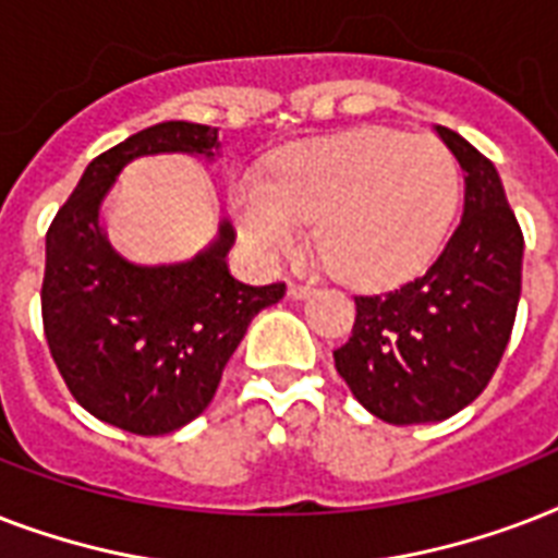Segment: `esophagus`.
Listing matches in <instances>:
<instances>
[{"label": "esophagus", "mask_w": 558, "mask_h": 558, "mask_svg": "<svg viewBox=\"0 0 558 558\" xmlns=\"http://www.w3.org/2000/svg\"><path fill=\"white\" fill-rule=\"evenodd\" d=\"M289 298H295V301H301V298L313 295V287H306V283H289Z\"/></svg>", "instance_id": "obj_1"}]
</instances>
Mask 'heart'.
Masks as SVG:
<instances>
[{
  "label": "heart",
  "instance_id": "b5f03b06",
  "mask_svg": "<svg viewBox=\"0 0 558 558\" xmlns=\"http://www.w3.org/2000/svg\"><path fill=\"white\" fill-rule=\"evenodd\" d=\"M228 205L263 266L295 254L313 222L315 248L336 278L390 289L440 254L458 208V165L428 135L362 126L280 150L266 179L231 182Z\"/></svg>",
  "mask_w": 558,
  "mask_h": 558
}]
</instances>
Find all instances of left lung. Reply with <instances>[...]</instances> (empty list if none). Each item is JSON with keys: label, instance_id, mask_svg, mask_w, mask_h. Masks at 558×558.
I'll return each mask as SVG.
<instances>
[{"label": "left lung", "instance_id": "obj_1", "mask_svg": "<svg viewBox=\"0 0 558 558\" xmlns=\"http://www.w3.org/2000/svg\"><path fill=\"white\" fill-rule=\"evenodd\" d=\"M463 168V217L423 278L356 295L350 339L332 350L353 397L390 425L437 423L475 402L501 365L521 298L524 234L498 170L437 126Z\"/></svg>", "mask_w": 558, "mask_h": 558}]
</instances>
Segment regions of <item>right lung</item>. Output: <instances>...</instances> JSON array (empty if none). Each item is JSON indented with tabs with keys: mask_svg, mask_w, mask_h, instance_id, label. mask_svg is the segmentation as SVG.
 Masks as SVG:
<instances>
[{
	"mask_svg": "<svg viewBox=\"0 0 558 558\" xmlns=\"http://www.w3.org/2000/svg\"><path fill=\"white\" fill-rule=\"evenodd\" d=\"M217 130L165 121L89 161L46 234L43 330L65 388L92 416L142 437L187 425L208 408L222 367L287 283L248 287L228 271L234 226L193 260L135 266L100 231V202L126 161L153 153L214 156Z\"/></svg>",
	"mask_w": 558,
	"mask_h": 558,
	"instance_id": "right-lung-1",
	"label": "right lung"
}]
</instances>
